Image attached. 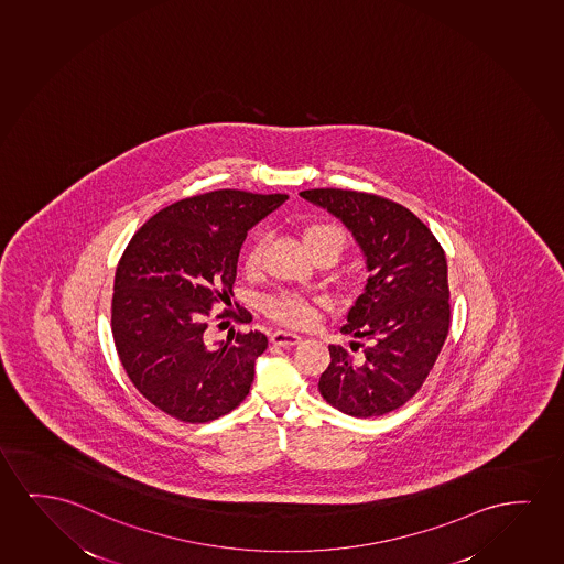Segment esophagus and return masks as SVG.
Returning <instances> with one entry per match:
<instances>
[{
	"label": "esophagus",
	"instance_id": "esophagus-1",
	"mask_svg": "<svg viewBox=\"0 0 564 564\" xmlns=\"http://www.w3.org/2000/svg\"><path fill=\"white\" fill-rule=\"evenodd\" d=\"M301 340V335H296V333L293 332H281V329H279V332L271 335V343L279 345V347H294V345H299Z\"/></svg>",
	"mask_w": 564,
	"mask_h": 564
}]
</instances>
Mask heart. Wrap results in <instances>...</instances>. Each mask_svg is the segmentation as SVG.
I'll return each mask as SVG.
<instances>
[{"label": "heart", "instance_id": "b5f03b06", "mask_svg": "<svg viewBox=\"0 0 564 564\" xmlns=\"http://www.w3.org/2000/svg\"><path fill=\"white\" fill-rule=\"evenodd\" d=\"M306 247L312 254L317 252H332L335 258H339L340 250L345 248V232L340 231L337 225L333 224H312L302 232ZM263 247L265 239L258 237L254 245L248 248L247 258H245V268L248 271L260 270L262 263ZM268 314L273 319L289 327H304L316 319V308L310 304L301 294H281L275 299H270L268 304Z\"/></svg>", "mask_w": 564, "mask_h": 564}]
</instances>
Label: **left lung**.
<instances>
[{
  "instance_id": "left-lung-1",
  "label": "left lung",
  "mask_w": 564,
  "mask_h": 564,
  "mask_svg": "<svg viewBox=\"0 0 564 564\" xmlns=\"http://www.w3.org/2000/svg\"><path fill=\"white\" fill-rule=\"evenodd\" d=\"M304 200L352 232L370 278L340 332L368 340L362 355L329 345L332 364L317 389L348 416H383L412 399L447 339V260L410 209L376 194L312 188ZM350 340V348H355Z\"/></svg>"
}]
</instances>
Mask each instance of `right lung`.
Segmentation results:
<instances>
[{
	"label": "right lung",
	"mask_w": 564,
	"mask_h": 564,
	"mask_svg": "<svg viewBox=\"0 0 564 564\" xmlns=\"http://www.w3.org/2000/svg\"><path fill=\"white\" fill-rule=\"evenodd\" d=\"M286 198L231 188L185 198L150 217L124 248L111 302L117 355L165 414L202 424L245 401L268 337L250 329L209 343V308L232 294L247 232ZM237 319L252 316L239 310Z\"/></svg>",
	"instance_id": "obj_1"
}]
</instances>
